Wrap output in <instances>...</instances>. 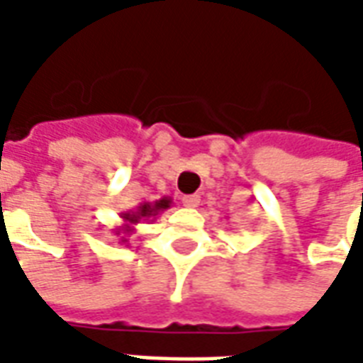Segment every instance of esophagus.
<instances>
[{"mask_svg":"<svg viewBox=\"0 0 363 363\" xmlns=\"http://www.w3.org/2000/svg\"><path fill=\"white\" fill-rule=\"evenodd\" d=\"M181 202L182 206H186V208H198V204H200V196H196V194H189V196H182Z\"/></svg>","mask_w":363,"mask_h":363,"instance_id":"1","label":"esophagus"}]
</instances>
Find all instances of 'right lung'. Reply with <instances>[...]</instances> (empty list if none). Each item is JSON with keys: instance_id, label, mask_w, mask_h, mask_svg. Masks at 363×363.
I'll list each match as a JSON object with an SVG mask.
<instances>
[{"instance_id": "right-lung-1", "label": "right lung", "mask_w": 363, "mask_h": 363, "mask_svg": "<svg viewBox=\"0 0 363 363\" xmlns=\"http://www.w3.org/2000/svg\"><path fill=\"white\" fill-rule=\"evenodd\" d=\"M171 204H173V200L169 196H163L161 200H155V202H142L140 206H135L134 210L120 213L122 223L116 229H112V233L120 237V245H126L128 235L134 233V225H138L140 221H153L155 216H159L167 208H171Z\"/></svg>"}]
</instances>
